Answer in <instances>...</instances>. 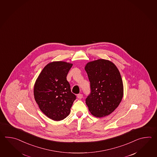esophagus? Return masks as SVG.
Returning <instances> with one entry per match:
<instances>
[{
	"label": "esophagus",
	"instance_id": "obj_1",
	"mask_svg": "<svg viewBox=\"0 0 157 157\" xmlns=\"http://www.w3.org/2000/svg\"><path fill=\"white\" fill-rule=\"evenodd\" d=\"M77 98L78 99H82L83 98V95L81 94H78L77 95Z\"/></svg>",
	"mask_w": 157,
	"mask_h": 157
}]
</instances>
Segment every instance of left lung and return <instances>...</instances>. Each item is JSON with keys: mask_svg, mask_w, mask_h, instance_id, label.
Wrapping results in <instances>:
<instances>
[{"mask_svg": "<svg viewBox=\"0 0 157 157\" xmlns=\"http://www.w3.org/2000/svg\"><path fill=\"white\" fill-rule=\"evenodd\" d=\"M90 82V94L86 99L89 110L95 117L112 113L121 103L124 86L120 73L109 60L98 59L85 67Z\"/></svg>", "mask_w": 157, "mask_h": 157, "instance_id": "1", "label": "left lung"}]
</instances>
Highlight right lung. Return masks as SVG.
Instances as JSON below:
<instances>
[{
	"label": "right lung",
	"instance_id": "1",
	"mask_svg": "<svg viewBox=\"0 0 157 157\" xmlns=\"http://www.w3.org/2000/svg\"><path fill=\"white\" fill-rule=\"evenodd\" d=\"M72 66V64L62 61L48 64L35 83V101L40 110L53 120L66 118L76 98L66 78Z\"/></svg>",
	"mask_w": 157,
	"mask_h": 157
}]
</instances>
